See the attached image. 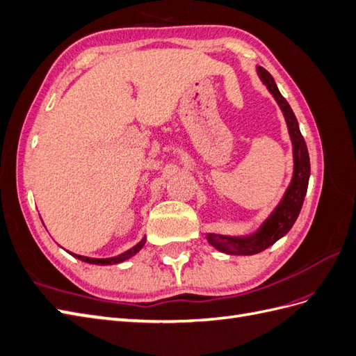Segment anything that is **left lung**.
I'll list each match as a JSON object with an SVG mask.
<instances>
[{
  "label": "left lung",
  "mask_w": 356,
  "mask_h": 356,
  "mask_svg": "<svg viewBox=\"0 0 356 356\" xmlns=\"http://www.w3.org/2000/svg\"><path fill=\"white\" fill-rule=\"evenodd\" d=\"M257 74L267 90L272 93L285 117L291 144H293L294 169L293 178H291L289 186L285 190L281 202L276 204V208L255 232L245 236L207 233V239L215 250L229 255H254L267 250L268 246H272L275 242L284 238L294 225L301 207H303L310 177V160L307 147L303 135L300 132L298 122L293 110H291L289 104L281 95V92H279L272 75L261 67H257Z\"/></svg>",
  "instance_id": "8db88e82"
}]
</instances>
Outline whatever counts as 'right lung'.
<instances>
[{"label": "right lung", "instance_id": "add662e5", "mask_svg": "<svg viewBox=\"0 0 356 356\" xmlns=\"http://www.w3.org/2000/svg\"><path fill=\"white\" fill-rule=\"evenodd\" d=\"M145 241H147V238L144 236V238H143L141 241H139L135 246H132L131 250H127V251H124V252H122V254H118V255H115V257H110V258H92V257L77 255V254H72V252H70V254H71L72 257H75V258H79V260H81V261H84V263H89V264H98V266L118 264V263H123V261L129 260V258L134 257L135 254H138L139 251H141L143 248H144V245H145Z\"/></svg>", "mask_w": 356, "mask_h": 356}]
</instances>
